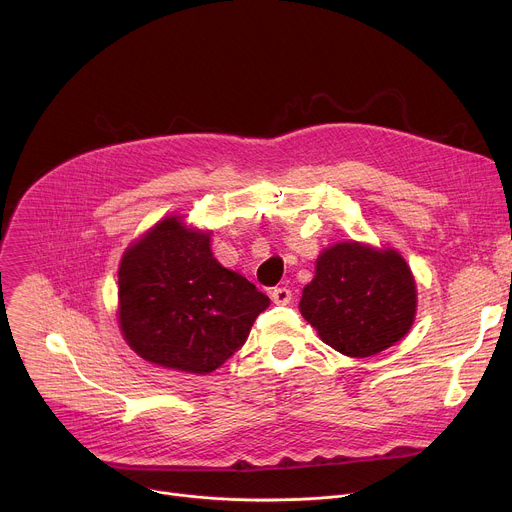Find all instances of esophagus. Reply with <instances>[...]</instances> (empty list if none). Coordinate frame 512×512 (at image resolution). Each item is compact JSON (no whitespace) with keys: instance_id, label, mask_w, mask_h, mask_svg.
I'll return each instance as SVG.
<instances>
[{"instance_id":"34e87169","label":"esophagus","mask_w":512,"mask_h":512,"mask_svg":"<svg viewBox=\"0 0 512 512\" xmlns=\"http://www.w3.org/2000/svg\"><path fill=\"white\" fill-rule=\"evenodd\" d=\"M271 300L277 306H287L291 302V289L289 287H275L271 291Z\"/></svg>"}]
</instances>
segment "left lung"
Here are the masks:
<instances>
[{"mask_svg": "<svg viewBox=\"0 0 512 512\" xmlns=\"http://www.w3.org/2000/svg\"><path fill=\"white\" fill-rule=\"evenodd\" d=\"M417 310L415 277L399 251L342 241L316 259L300 312L328 346L346 356H373L399 342Z\"/></svg>", "mask_w": 512, "mask_h": 512, "instance_id": "left-lung-1", "label": "left lung"}]
</instances>
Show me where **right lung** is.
<instances>
[{
    "label": "right lung",
    "instance_id": "right-lung-1",
    "mask_svg": "<svg viewBox=\"0 0 512 512\" xmlns=\"http://www.w3.org/2000/svg\"><path fill=\"white\" fill-rule=\"evenodd\" d=\"M119 328L129 348L158 367L208 375L247 340L269 298L218 263L210 233L166 216L119 263Z\"/></svg>",
    "mask_w": 512,
    "mask_h": 512
}]
</instances>
